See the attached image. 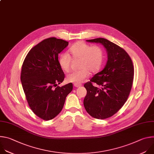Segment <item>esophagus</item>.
<instances>
[{
  "instance_id": "1",
  "label": "esophagus",
  "mask_w": 154,
  "mask_h": 154,
  "mask_svg": "<svg viewBox=\"0 0 154 154\" xmlns=\"http://www.w3.org/2000/svg\"><path fill=\"white\" fill-rule=\"evenodd\" d=\"M74 86H75V87H77V88L80 87V86H82V85H81V84H74Z\"/></svg>"
}]
</instances>
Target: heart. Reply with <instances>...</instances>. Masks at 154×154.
<instances>
[{"mask_svg":"<svg viewBox=\"0 0 154 154\" xmlns=\"http://www.w3.org/2000/svg\"><path fill=\"white\" fill-rule=\"evenodd\" d=\"M69 52L74 60H80L79 69L72 72L66 77L68 82L75 84L82 83L90 75V72L96 73L102 66L104 60V52L99 46H91L82 41H79L72 46ZM58 63L61 68L65 72H68L71 68V58L66 53L60 55Z\"/></svg>","mask_w":154,"mask_h":154,"instance_id":"b5f03b06","label":"heart"}]
</instances>
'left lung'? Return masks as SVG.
<instances>
[{
	"mask_svg": "<svg viewBox=\"0 0 154 154\" xmlns=\"http://www.w3.org/2000/svg\"><path fill=\"white\" fill-rule=\"evenodd\" d=\"M86 41L102 44L108 54L103 69L84 85L87 91L83 100L86 111L94 118L104 119L116 113L127 101L134 81V65L124 49L108 39Z\"/></svg>",
	"mask_w": 154,
	"mask_h": 154,
	"instance_id": "8db88e82",
	"label": "left lung"
}]
</instances>
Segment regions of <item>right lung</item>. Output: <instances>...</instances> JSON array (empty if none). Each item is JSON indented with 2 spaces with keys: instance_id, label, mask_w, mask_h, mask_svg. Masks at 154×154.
Returning a JSON list of instances; mask_svg holds the SVG:
<instances>
[{
  "instance_id": "right-lung-1",
  "label": "right lung",
  "mask_w": 154,
  "mask_h": 154,
  "mask_svg": "<svg viewBox=\"0 0 154 154\" xmlns=\"http://www.w3.org/2000/svg\"><path fill=\"white\" fill-rule=\"evenodd\" d=\"M68 44L54 37L44 39L31 49L22 66L20 80L28 104L43 120L52 119L60 113L73 88L72 83L57 86L64 79L58 54Z\"/></svg>"
}]
</instances>
